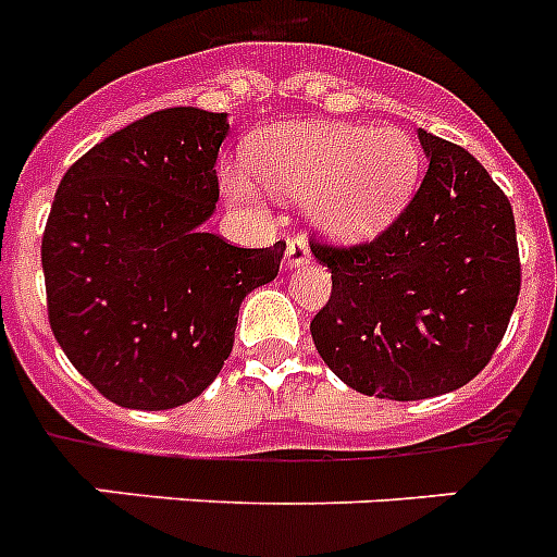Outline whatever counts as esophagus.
Here are the masks:
<instances>
[{
  "label": "esophagus",
  "instance_id": "obj_1",
  "mask_svg": "<svg viewBox=\"0 0 557 557\" xmlns=\"http://www.w3.org/2000/svg\"><path fill=\"white\" fill-rule=\"evenodd\" d=\"M311 260V251H309V243L302 237H292L286 246V269H302V265Z\"/></svg>",
  "mask_w": 557,
  "mask_h": 557
}]
</instances>
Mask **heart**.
I'll list each match as a JSON object with an SVG mask.
<instances>
[{
	"label": "heart",
	"mask_w": 557,
	"mask_h": 557,
	"mask_svg": "<svg viewBox=\"0 0 557 557\" xmlns=\"http://www.w3.org/2000/svg\"><path fill=\"white\" fill-rule=\"evenodd\" d=\"M420 148L404 128H366L349 122H288L251 146L260 183L306 202L311 223L341 243L383 234L409 206L420 180ZM228 200L248 206L255 188L239 169H225Z\"/></svg>",
	"instance_id": "b5f03b06"
}]
</instances>
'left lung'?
I'll return each instance as SVG.
<instances>
[{
  "label": "left lung",
  "mask_w": 557,
  "mask_h": 557,
  "mask_svg": "<svg viewBox=\"0 0 557 557\" xmlns=\"http://www.w3.org/2000/svg\"><path fill=\"white\" fill-rule=\"evenodd\" d=\"M429 169L372 243L311 255L332 297L311 320L323 363L360 395L423 400L467 386L498 349L521 263L512 206L481 162L418 128Z\"/></svg>",
  "instance_id": "obj_1"
}]
</instances>
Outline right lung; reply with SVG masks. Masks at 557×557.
<instances>
[{
    "mask_svg": "<svg viewBox=\"0 0 557 557\" xmlns=\"http://www.w3.org/2000/svg\"><path fill=\"white\" fill-rule=\"evenodd\" d=\"M228 114L153 111L76 160L42 237L51 332L111 404L162 411L200 397L232 355L239 302L277 277L286 243L206 232Z\"/></svg>",
    "mask_w": 557,
    "mask_h": 557,
    "instance_id": "obj_1",
    "label": "right lung"
}]
</instances>
